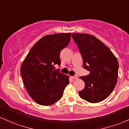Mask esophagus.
Returning <instances> with one entry per match:
<instances>
[{
	"instance_id": "1",
	"label": "esophagus",
	"mask_w": 129,
	"mask_h": 129,
	"mask_svg": "<svg viewBox=\"0 0 129 129\" xmlns=\"http://www.w3.org/2000/svg\"><path fill=\"white\" fill-rule=\"evenodd\" d=\"M72 78H73V80H77V79L78 78V77L77 75H74L72 76Z\"/></svg>"
}]
</instances>
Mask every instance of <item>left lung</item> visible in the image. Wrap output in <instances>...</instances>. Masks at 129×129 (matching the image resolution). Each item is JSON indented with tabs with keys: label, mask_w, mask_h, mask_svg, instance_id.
Segmentation results:
<instances>
[{
	"label": "left lung",
	"mask_w": 129,
	"mask_h": 129,
	"mask_svg": "<svg viewBox=\"0 0 129 129\" xmlns=\"http://www.w3.org/2000/svg\"><path fill=\"white\" fill-rule=\"evenodd\" d=\"M72 37L83 60V68L89 71L81 76L85 87L79 92L80 97L90 103L103 101L110 95L117 83L119 64L111 51L93 35L75 33Z\"/></svg>",
	"instance_id": "1"
}]
</instances>
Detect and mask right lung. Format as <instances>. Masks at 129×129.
I'll use <instances>...</instances> for the list:
<instances>
[{
    "mask_svg": "<svg viewBox=\"0 0 129 129\" xmlns=\"http://www.w3.org/2000/svg\"><path fill=\"white\" fill-rule=\"evenodd\" d=\"M71 33L48 35L29 51L21 67V75L29 95L41 105L49 106L62 98L69 77L55 69L60 65V51L68 46Z\"/></svg>",
    "mask_w": 129,
    "mask_h": 129,
    "instance_id": "add662e5",
    "label": "right lung"
}]
</instances>
